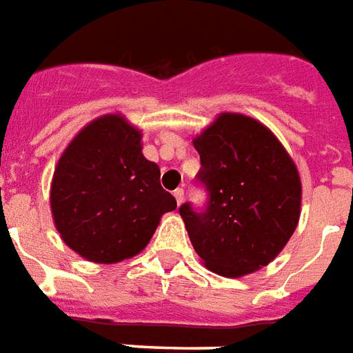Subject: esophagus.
<instances>
[{"label":"esophagus","mask_w":353,"mask_h":353,"mask_svg":"<svg viewBox=\"0 0 353 353\" xmlns=\"http://www.w3.org/2000/svg\"><path fill=\"white\" fill-rule=\"evenodd\" d=\"M174 198H176L177 205H181L183 200H185V190H183V188H176V190H174Z\"/></svg>","instance_id":"1"}]
</instances>
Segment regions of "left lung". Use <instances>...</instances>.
<instances>
[{
    "instance_id": "obj_1",
    "label": "left lung",
    "mask_w": 353,
    "mask_h": 353,
    "mask_svg": "<svg viewBox=\"0 0 353 353\" xmlns=\"http://www.w3.org/2000/svg\"><path fill=\"white\" fill-rule=\"evenodd\" d=\"M205 187L203 211L179 207L203 265L225 278L266 266L300 220L302 183L283 144L254 118L222 112L194 141Z\"/></svg>"
}]
</instances>
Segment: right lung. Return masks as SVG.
I'll return each instance as SVG.
<instances>
[{
	"instance_id": "add662e5",
	"label": "right lung",
	"mask_w": 353,
	"mask_h": 353,
	"mask_svg": "<svg viewBox=\"0 0 353 353\" xmlns=\"http://www.w3.org/2000/svg\"><path fill=\"white\" fill-rule=\"evenodd\" d=\"M142 133L105 114L75 134L59 159L50 203L64 244L92 263L112 265L141 254L161 216L177 207L161 170L142 155Z\"/></svg>"
}]
</instances>
